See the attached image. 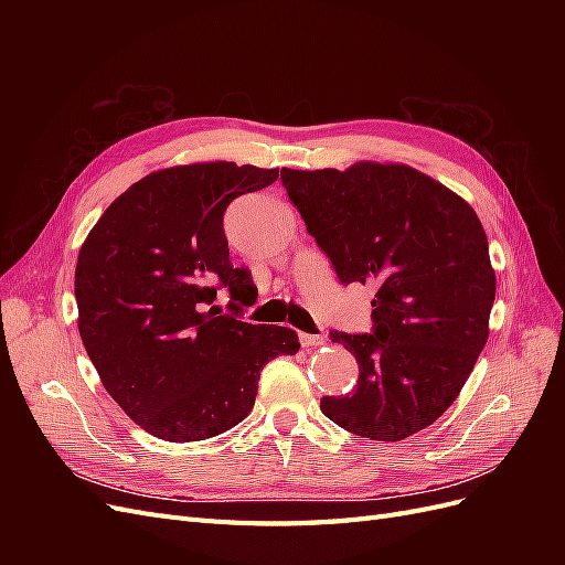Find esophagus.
<instances>
[{
	"label": "esophagus",
	"mask_w": 565,
	"mask_h": 565,
	"mask_svg": "<svg viewBox=\"0 0 565 565\" xmlns=\"http://www.w3.org/2000/svg\"><path fill=\"white\" fill-rule=\"evenodd\" d=\"M299 341L303 349H316V347H322L324 344V337L322 334H299Z\"/></svg>",
	"instance_id": "esophagus-1"
}]
</instances>
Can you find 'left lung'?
<instances>
[{"label":"left lung","mask_w":565,"mask_h":565,"mask_svg":"<svg viewBox=\"0 0 565 565\" xmlns=\"http://www.w3.org/2000/svg\"><path fill=\"white\" fill-rule=\"evenodd\" d=\"M280 179L339 280L372 282L374 334L332 332L361 365L320 409L370 440H403L459 396L490 334L494 268L471 204L401 162L287 169Z\"/></svg>","instance_id":"obj_1"}]
</instances>
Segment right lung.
<instances>
[{
    "instance_id": "obj_1",
    "label": "right lung",
    "mask_w": 565,
    "mask_h": 565,
    "mask_svg": "<svg viewBox=\"0 0 565 565\" xmlns=\"http://www.w3.org/2000/svg\"><path fill=\"white\" fill-rule=\"evenodd\" d=\"M276 179L278 169L226 160L158 169L113 200L79 249L82 344L150 436L188 443L233 429L252 413L264 365L299 351L295 330L212 306L218 285L233 299L254 287L228 259L226 207Z\"/></svg>"
}]
</instances>
